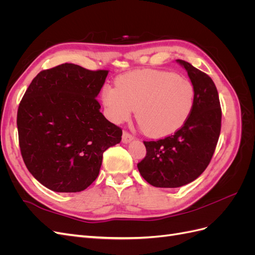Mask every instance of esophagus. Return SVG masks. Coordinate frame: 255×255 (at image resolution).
Masks as SVG:
<instances>
[{
    "mask_svg": "<svg viewBox=\"0 0 255 255\" xmlns=\"http://www.w3.org/2000/svg\"><path fill=\"white\" fill-rule=\"evenodd\" d=\"M134 139V136L128 133V130H123V134H122V142L123 143H128L129 141H132Z\"/></svg>",
    "mask_w": 255,
    "mask_h": 255,
    "instance_id": "obj_1",
    "label": "esophagus"
}]
</instances>
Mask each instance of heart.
Returning <instances> with one entry per match:
<instances>
[{
  "instance_id": "b5f03b06",
  "label": "heart",
  "mask_w": 255,
  "mask_h": 255,
  "mask_svg": "<svg viewBox=\"0 0 255 255\" xmlns=\"http://www.w3.org/2000/svg\"><path fill=\"white\" fill-rule=\"evenodd\" d=\"M196 89L187 78L167 71L141 69L122 75L117 86L102 92L107 115L115 122L136 118L152 137H165L179 129L195 105Z\"/></svg>"
}]
</instances>
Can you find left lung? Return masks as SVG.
I'll return each instance as SVG.
<instances>
[{"label":"left lung","instance_id":"obj_1","mask_svg":"<svg viewBox=\"0 0 255 255\" xmlns=\"http://www.w3.org/2000/svg\"><path fill=\"white\" fill-rule=\"evenodd\" d=\"M177 63L194 84L195 105L173 135L143 141L146 154L137 167L155 187L175 188L195 181L211 163L221 129V106L213 80L187 61L177 59Z\"/></svg>","mask_w":255,"mask_h":255}]
</instances>
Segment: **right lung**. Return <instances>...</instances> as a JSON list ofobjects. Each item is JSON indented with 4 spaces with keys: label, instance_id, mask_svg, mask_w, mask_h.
Wrapping results in <instances>:
<instances>
[{
    "label": "right lung",
    "instance_id": "add662e5",
    "mask_svg": "<svg viewBox=\"0 0 255 255\" xmlns=\"http://www.w3.org/2000/svg\"><path fill=\"white\" fill-rule=\"evenodd\" d=\"M109 70L61 64L38 73L19 104V145L28 171L57 192L86 189L100 172L105 150L122 129L100 112L96 97Z\"/></svg>",
    "mask_w": 255,
    "mask_h": 255
}]
</instances>
